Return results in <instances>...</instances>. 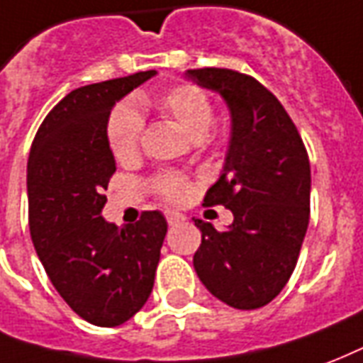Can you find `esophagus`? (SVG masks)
<instances>
[{
    "mask_svg": "<svg viewBox=\"0 0 363 363\" xmlns=\"http://www.w3.org/2000/svg\"><path fill=\"white\" fill-rule=\"evenodd\" d=\"M166 220H168L170 226H176V224L185 220V216L182 213H176V211H168V213H166Z\"/></svg>",
    "mask_w": 363,
    "mask_h": 363,
    "instance_id": "esophagus-1",
    "label": "esophagus"
}]
</instances>
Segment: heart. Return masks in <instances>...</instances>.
Wrapping results in <instances>:
<instances>
[{
  "label": "heart",
  "instance_id": "1",
  "mask_svg": "<svg viewBox=\"0 0 363 363\" xmlns=\"http://www.w3.org/2000/svg\"><path fill=\"white\" fill-rule=\"evenodd\" d=\"M147 106H155L164 118L178 123L193 139H201L213 123V102L207 92L191 83L176 84L164 91L155 100H143ZM143 120L137 110L129 106L116 108L106 125V141L116 160L127 162L137 156L141 145ZM150 191L168 203H184L191 185L184 174L174 170H162L155 174L149 182Z\"/></svg>",
  "mask_w": 363,
  "mask_h": 363
}]
</instances>
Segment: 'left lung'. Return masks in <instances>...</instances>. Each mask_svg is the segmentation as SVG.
Segmentation results:
<instances>
[{
    "label": "left lung",
    "instance_id": "obj_1",
    "mask_svg": "<svg viewBox=\"0 0 363 363\" xmlns=\"http://www.w3.org/2000/svg\"><path fill=\"white\" fill-rule=\"evenodd\" d=\"M185 75L220 92L232 113L224 172L203 205L230 208L234 222L216 230L195 220L201 245L193 267L208 292L230 308H263L286 286L308 232V150L284 106L257 79L224 67Z\"/></svg>",
    "mask_w": 363,
    "mask_h": 363
}]
</instances>
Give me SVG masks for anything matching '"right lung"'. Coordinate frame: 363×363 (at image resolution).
<instances>
[{
    "label": "right lung",
    "mask_w": 363,
    "mask_h": 363,
    "mask_svg": "<svg viewBox=\"0 0 363 363\" xmlns=\"http://www.w3.org/2000/svg\"><path fill=\"white\" fill-rule=\"evenodd\" d=\"M152 75L139 71L71 91L44 118L28 156L34 250L67 306L98 327H118L149 300L168 232L158 211L129 226L100 216L116 172L106 141L110 110Z\"/></svg>",
    "instance_id": "add662e5"
}]
</instances>
